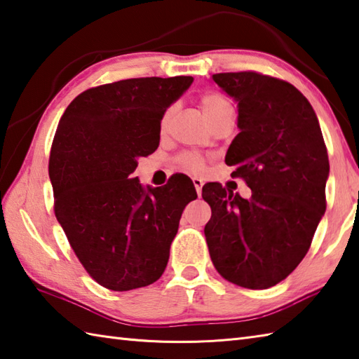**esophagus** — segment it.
Masks as SVG:
<instances>
[{
    "label": "esophagus",
    "mask_w": 359,
    "mask_h": 359,
    "mask_svg": "<svg viewBox=\"0 0 359 359\" xmlns=\"http://www.w3.org/2000/svg\"><path fill=\"white\" fill-rule=\"evenodd\" d=\"M192 182H194V186H195V190H196V194H198V196L201 195V189H203V180L201 178H192Z\"/></svg>",
    "instance_id": "obj_1"
}]
</instances>
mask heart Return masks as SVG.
Wrapping results in <instances>:
<instances>
[{
    "instance_id": "b5f03b06",
    "label": "heart",
    "mask_w": 359,
    "mask_h": 359,
    "mask_svg": "<svg viewBox=\"0 0 359 359\" xmlns=\"http://www.w3.org/2000/svg\"><path fill=\"white\" fill-rule=\"evenodd\" d=\"M200 105H201L204 116H206L208 122H212L215 118H218V116L223 114L224 111H229V109H232L231 102L224 96H222V94H217V93L204 94L200 100ZM169 118H170V111H167L164 114L163 121H161V130L163 131L167 126V122H169ZM180 161H181V164L190 172L198 173L204 169V161L200 155H196V153H186V155L181 156Z\"/></svg>"
}]
</instances>
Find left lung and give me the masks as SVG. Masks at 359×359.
Returning <instances> with one entry per match:
<instances>
[{
    "instance_id": "obj_1",
    "label": "left lung",
    "mask_w": 359,
    "mask_h": 359,
    "mask_svg": "<svg viewBox=\"0 0 359 359\" xmlns=\"http://www.w3.org/2000/svg\"><path fill=\"white\" fill-rule=\"evenodd\" d=\"M210 79L237 102L240 133L224 161L251 196L204 186L212 209L204 236L226 280L265 290L302 262L325 212L330 164L323 131L310 102L288 82L251 71Z\"/></svg>"
}]
</instances>
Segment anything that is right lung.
Segmentation results:
<instances>
[{"label": "right lung", "instance_id": "add662e5", "mask_svg": "<svg viewBox=\"0 0 359 359\" xmlns=\"http://www.w3.org/2000/svg\"><path fill=\"white\" fill-rule=\"evenodd\" d=\"M194 77H145L91 88L65 109L50 149L55 217L94 280L128 291L163 276L180 218L196 190L187 177L164 187L133 178L159 145L161 119Z\"/></svg>", "mask_w": 359, "mask_h": 359}]
</instances>
